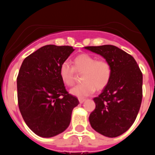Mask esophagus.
I'll return each instance as SVG.
<instances>
[{"label": "esophagus", "instance_id": "esophagus-1", "mask_svg": "<svg viewBox=\"0 0 155 155\" xmlns=\"http://www.w3.org/2000/svg\"><path fill=\"white\" fill-rule=\"evenodd\" d=\"M85 101V99H84V98H79V101L80 104H82V103H83Z\"/></svg>", "mask_w": 155, "mask_h": 155}]
</instances>
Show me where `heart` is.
Instances as JSON below:
<instances>
[{
	"instance_id": "obj_1",
	"label": "heart",
	"mask_w": 155,
	"mask_h": 155,
	"mask_svg": "<svg viewBox=\"0 0 155 155\" xmlns=\"http://www.w3.org/2000/svg\"><path fill=\"white\" fill-rule=\"evenodd\" d=\"M73 66L64 61L59 67V76L67 86H73L76 73H82V83L73 87L70 94L78 97H85L93 94L96 88L101 91L109 85L112 77V67L106 60H97L93 55L82 53L73 59Z\"/></svg>"
}]
</instances>
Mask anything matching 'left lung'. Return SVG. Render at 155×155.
<instances>
[{"mask_svg":"<svg viewBox=\"0 0 155 155\" xmlns=\"http://www.w3.org/2000/svg\"><path fill=\"white\" fill-rule=\"evenodd\" d=\"M101 54L112 67V77L102 93L94 98L90 114L92 128L108 137L126 132L137 118L143 99V73L134 57L112 45L86 46Z\"/></svg>","mask_w":155,"mask_h":155,"instance_id":"1","label":"left lung"}]
</instances>
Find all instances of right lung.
Segmentation results:
<instances>
[{
	"label": "right lung",
	"instance_id": "add662e5",
	"mask_svg": "<svg viewBox=\"0 0 155 155\" xmlns=\"http://www.w3.org/2000/svg\"><path fill=\"white\" fill-rule=\"evenodd\" d=\"M72 46L46 45L23 61L17 77L20 112L34 134L52 137L70 125L72 111L79 104L67 91L59 67L73 51Z\"/></svg>",
	"mask_w": 155,
	"mask_h": 155
}]
</instances>
